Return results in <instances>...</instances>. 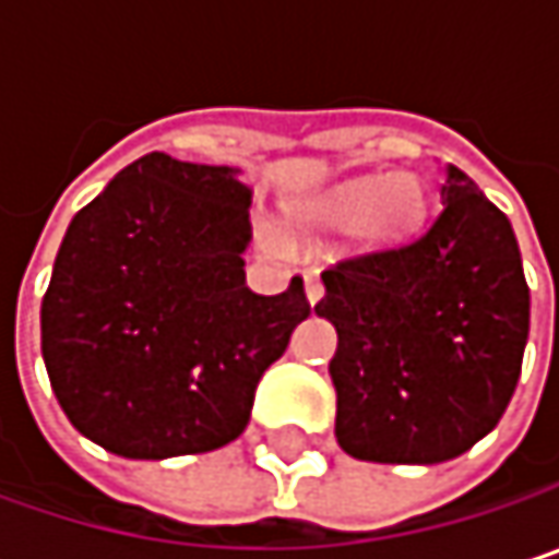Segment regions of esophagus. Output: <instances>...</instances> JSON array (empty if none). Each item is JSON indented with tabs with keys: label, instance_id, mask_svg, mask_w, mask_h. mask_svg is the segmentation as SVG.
Here are the masks:
<instances>
[{
	"label": "esophagus",
	"instance_id": "34e87169",
	"mask_svg": "<svg viewBox=\"0 0 559 559\" xmlns=\"http://www.w3.org/2000/svg\"><path fill=\"white\" fill-rule=\"evenodd\" d=\"M304 290H307V300H310V304H317V300L323 297V281L317 278V275H307V284H304Z\"/></svg>",
	"mask_w": 559,
	"mask_h": 559
}]
</instances>
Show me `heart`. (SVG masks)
Masks as SVG:
<instances>
[{
    "mask_svg": "<svg viewBox=\"0 0 559 559\" xmlns=\"http://www.w3.org/2000/svg\"><path fill=\"white\" fill-rule=\"evenodd\" d=\"M424 213V187L414 174H362L346 177L284 210L294 233H349L369 242L404 236Z\"/></svg>",
    "mask_w": 559,
    "mask_h": 559,
    "instance_id": "heart-1",
    "label": "heart"
}]
</instances>
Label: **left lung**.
Here are the masks:
<instances>
[{
    "label": "left lung",
    "instance_id": "left-lung-1",
    "mask_svg": "<svg viewBox=\"0 0 559 559\" xmlns=\"http://www.w3.org/2000/svg\"><path fill=\"white\" fill-rule=\"evenodd\" d=\"M443 210L397 249L326 269L317 313L336 326V440L369 463L433 466L466 453L514 394L531 294L514 229L447 165Z\"/></svg>",
    "mask_w": 559,
    "mask_h": 559
}]
</instances>
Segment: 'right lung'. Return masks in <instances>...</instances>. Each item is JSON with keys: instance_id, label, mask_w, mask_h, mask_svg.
Segmentation results:
<instances>
[{"instance_id": "obj_1", "label": "right lung", "mask_w": 559, "mask_h": 559, "mask_svg": "<svg viewBox=\"0 0 559 559\" xmlns=\"http://www.w3.org/2000/svg\"><path fill=\"white\" fill-rule=\"evenodd\" d=\"M252 187L239 168L152 152L67 226L41 356L67 420L126 460L233 443L265 369L310 317L304 281L246 287Z\"/></svg>"}]
</instances>
